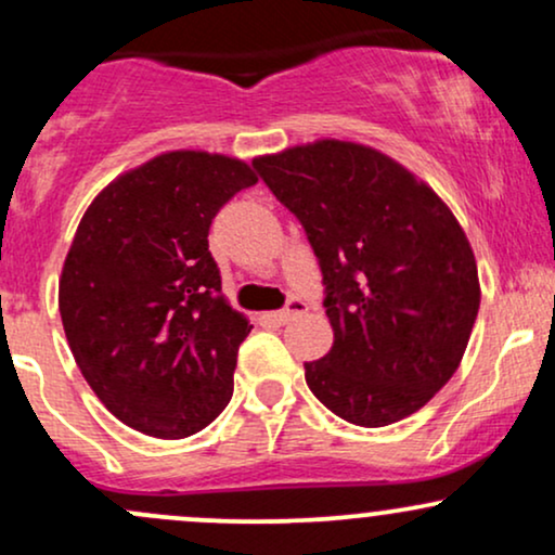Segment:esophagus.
<instances>
[{"label":"esophagus","instance_id":"esophagus-1","mask_svg":"<svg viewBox=\"0 0 555 555\" xmlns=\"http://www.w3.org/2000/svg\"><path fill=\"white\" fill-rule=\"evenodd\" d=\"M305 310H308V302H305V299H299V297H289V302H286V308H284V310H276V313H269L266 318H269L271 323H289L292 318L302 315Z\"/></svg>","mask_w":555,"mask_h":555}]
</instances>
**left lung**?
Instances as JSON below:
<instances>
[{
	"mask_svg": "<svg viewBox=\"0 0 555 555\" xmlns=\"http://www.w3.org/2000/svg\"><path fill=\"white\" fill-rule=\"evenodd\" d=\"M297 216L323 276L334 326L305 380L334 415L380 428L428 404L460 367L480 284L460 221L397 162L318 140L253 162Z\"/></svg>",
	"mask_w": 555,
	"mask_h": 555,
	"instance_id": "8db88e82",
	"label": "left lung"
}]
</instances>
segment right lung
<instances>
[{"label": "right lung", "instance_id": "obj_1", "mask_svg": "<svg viewBox=\"0 0 555 555\" xmlns=\"http://www.w3.org/2000/svg\"><path fill=\"white\" fill-rule=\"evenodd\" d=\"M256 182L237 158L171 151L114 180L75 232L60 279L69 349L106 410L145 436H193L232 399L253 326L221 295L208 232Z\"/></svg>", "mask_w": 555, "mask_h": 555}]
</instances>
